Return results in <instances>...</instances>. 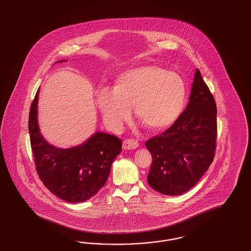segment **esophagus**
<instances>
[{"label":"esophagus","instance_id":"obj_1","mask_svg":"<svg viewBox=\"0 0 251 251\" xmlns=\"http://www.w3.org/2000/svg\"><path fill=\"white\" fill-rule=\"evenodd\" d=\"M139 146V143L136 141V140H134V139H125L124 141H123V145H122V147H123V149L124 150H133V149H136L137 147Z\"/></svg>","mask_w":251,"mask_h":251}]
</instances>
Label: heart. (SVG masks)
I'll return each instance as SVG.
<instances>
[{"instance_id":"obj_1","label":"heart","mask_w":251,"mask_h":251,"mask_svg":"<svg viewBox=\"0 0 251 251\" xmlns=\"http://www.w3.org/2000/svg\"><path fill=\"white\" fill-rule=\"evenodd\" d=\"M186 84L179 73L147 65L120 74L116 89L103 87L97 103L112 128H120L131 117V106L138 120L160 131L179 119L186 101Z\"/></svg>"}]
</instances>
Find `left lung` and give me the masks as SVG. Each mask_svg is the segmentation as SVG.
I'll return each instance as SVG.
<instances>
[{"label":"left lung","instance_id":"obj_1","mask_svg":"<svg viewBox=\"0 0 251 251\" xmlns=\"http://www.w3.org/2000/svg\"><path fill=\"white\" fill-rule=\"evenodd\" d=\"M216 113L214 96L197 70L186 109L167 131L146 142L152 157L147 178L152 189L179 196L196 185L215 158Z\"/></svg>","mask_w":251,"mask_h":251}]
</instances>
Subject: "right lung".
Wrapping results in <instances>:
<instances>
[{
    "mask_svg": "<svg viewBox=\"0 0 251 251\" xmlns=\"http://www.w3.org/2000/svg\"><path fill=\"white\" fill-rule=\"evenodd\" d=\"M38 92L31 104L28 123L36 173L61 200L83 202L105 184L112 163L121 151V140L116 135L96 132L86 142L71 149L50 145L37 124Z\"/></svg>",
    "mask_w": 251,
    "mask_h": 251,
    "instance_id": "right-lung-1",
    "label": "right lung"
}]
</instances>
